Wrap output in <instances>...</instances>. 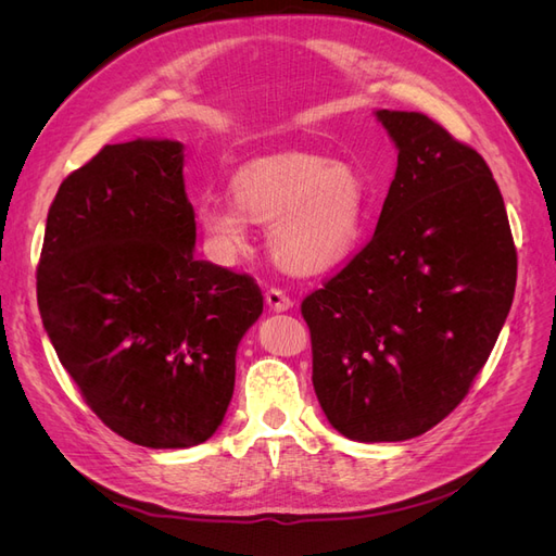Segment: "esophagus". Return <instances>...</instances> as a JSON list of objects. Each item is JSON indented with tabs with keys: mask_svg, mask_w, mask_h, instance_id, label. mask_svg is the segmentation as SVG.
<instances>
[{
	"mask_svg": "<svg viewBox=\"0 0 556 556\" xmlns=\"http://www.w3.org/2000/svg\"><path fill=\"white\" fill-rule=\"evenodd\" d=\"M264 299H266V306L271 308V311H276V313H282V311H290L292 308V299L285 294L282 290H278V288L266 290Z\"/></svg>",
	"mask_w": 556,
	"mask_h": 556,
	"instance_id": "obj_1",
	"label": "esophagus"
}]
</instances>
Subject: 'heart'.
Here are the masks:
<instances>
[{
    "label": "heart",
    "mask_w": 556,
    "mask_h": 556,
    "mask_svg": "<svg viewBox=\"0 0 556 556\" xmlns=\"http://www.w3.org/2000/svg\"><path fill=\"white\" fill-rule=\"evenodd\" d=\"M233 201L208 199L199 227L217 262L248 245L250 223L268 227V252L285 271L317 276L345 262L364 237L368 190L350 164L288 153L257 160L231 182Z\"/></svg>",
    "instance_id": "1"
}]
</instances>
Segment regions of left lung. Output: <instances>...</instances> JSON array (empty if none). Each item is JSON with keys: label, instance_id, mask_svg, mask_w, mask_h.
Masks as SVG:
<instances>
[{"label": "left lung", "instance_id": "8db88e82", "mask_svg": "<svg viewBox=\"0 0 556 556\" xmlns=\"http://www.w3.org/2000/svg\"><path fill=\"white\" fill-rule=\"evenodd\" d=\"M399 148L376 233L301 301L313 387L352 441H406L468 394L506 323L517 250L478 150L415 111H378Z\"/></svg>", "mask_w": 556, "mask_h": 556}]
</instances>
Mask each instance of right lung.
<instances>
[{"label": "right lung", "mask_w": 556, "mask_h": 556, "mask_svg": "<svg viewBox=\"0 0 556 556\" xmlns=\"http://www.w3.org/2000/svg\"><path fill=\"white\" fill-rule=\"evenodd\" d=\"M182 143L104 146L50 204L37 301L92 413L143 447H192L220 427L237 348L262 315L248 274L194 257Z\"/></svg>", "instance_id": "right-lung-1"}]
</instances>
